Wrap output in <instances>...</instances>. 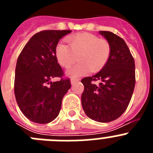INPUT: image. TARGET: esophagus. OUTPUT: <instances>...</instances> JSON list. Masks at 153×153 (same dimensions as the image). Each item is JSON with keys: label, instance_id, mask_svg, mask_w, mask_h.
<instances>
[{"label": "esophagus", "instance_id": "34e87169", "mask_svg": "<svg viewBox=\"0 0 153 153\" xmlns=\"http://www.w3.org/2000/svg\"><path fill=\"white\" fill-rule=\"evenodd\" d=\"M79 80V79H78V78L72 77L71 78V84H74V83H76V82H78Z\"/></svg>", "mask_w": 153, "mask_h": 153}]
</instances>
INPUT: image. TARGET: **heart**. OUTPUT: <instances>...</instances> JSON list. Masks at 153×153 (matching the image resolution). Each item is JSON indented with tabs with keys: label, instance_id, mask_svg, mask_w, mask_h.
Here are the masks:
<instances>
[{
	"label": "heart",
	"instance_id": "b5f03b06",
	"mask_svg": "<svg viewBox=\"0 0 153 153\" xmlns=\"http://www.w3.org/2000/svg\"><path fill=\"white\" fill-rule=\"evenodd\" d=\"M68 44L60 42L55 55L62 67L67 69L77 60L79 63L69 71L71 76H79L103 68L111 54V45L106 39L90 33H80L67 37Z\"/></svg>",
	"mask_w": 153,
	"mask_h": 153
}]
</instances>
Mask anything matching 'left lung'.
<instances>
[{
  "instance_id": "1",
  "label": "left lung",
  "mask_w": 153,
  "mask_h": 153,
  "mask_svg": "<svg viewBox=\"0 0 153 153\" xmlns=\"http://www.w3.org/2000/svg\"><path fill=\"white\" fill-rule=\"evenodd\" d=\"M111 45V54L96 75L81 79L84 86L81 101L86 116L97 122L117 120L127 109L135 83L134 58L120 36L110 31H100ZM100 80L99 85L94 83Z\"/></svg>"
}]
</instances>
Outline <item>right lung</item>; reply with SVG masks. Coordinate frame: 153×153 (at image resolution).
<instances>
[{"instance_id": "add662e5", "label": "right lung", "mask_w": 153, "mask_h": 153, "mask_svg": "<svg viewBox=\"0 0 153 153\" xmlns=\"http://www.w3.org/2000/svg\"><path fill=\"white\" fill-rule=\"evenodd\" d=\"M70 30H42L33 35L17 58L14 94L23 114L36 123L46 124L56 118L63 96L71 87L57 63L55 50ZM53 78L59 81L51 82Z\"/></svg>"}]
</instances>
